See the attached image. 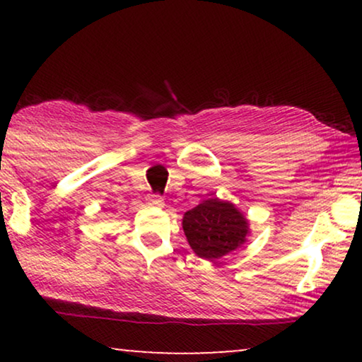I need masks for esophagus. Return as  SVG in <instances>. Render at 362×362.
Returning <instances> with one entry per match:
<instances>
[{"instance_id": "1", "label": "esophagus", "mask_w": 362, "mask_h": 362, "mask_svg": "<svg viewBox=\"0 0 362 362\" xmlns=\"http://www.w3.org/2000/svg\"><path fill=\"white\" fill-rule=\"evenodd\" d=\"M148 204L153 206V207H163L165 206V199L160 194H151L148 197Z\"/></svg>"}]
</instances>
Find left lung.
Wrapping results in <instances>:
<instances>
[{"mask_svg": "<svg viewBox=\"0 0 362 362\" xmlns=\"http://www.w3.org/2000/svg\"><path fill=\"white\" fill-rule=\"evenodd\" d=\"M182 229L191 249L201 259H221L245 242L249 222L234 204L207 199L182 217Z\"/></svg>", "mask_w": 362, "mask_h": 362, "instance_id": "left-lung-1", "label": "left lung"}]
</instances>
